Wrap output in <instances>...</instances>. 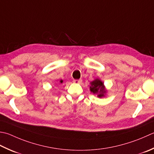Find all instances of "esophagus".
I'll return each instance as SVG.
<instances>
[{
  "mask_svg": "<svg viewBox=\"0 0 154 154\" xmlns=\"http://www.w3.org/2000/svg\"><path fill=\"white\" fill-rule=\"evenodd\" d=\"M81 82H82V80H81V79H76V80L73 81V83H76V84H79Z\"/></svg>",
  "mask_w": 154,
  "mask_h": 154,
  "instance_id": "1",
  "label": "esophagus"
}]
</instances>
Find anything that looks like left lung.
Segmentation results:
<instances>
[{"instance_id": "1", "label": "left lung", "mask_w": 154, "mask_h": 154, "mask_svg": "<svg viewBox=\"0 0 154 154\" xmlns=\"http://www.w3.org/2000/svg\"><path fill=\"white\" fill-rule=\"evenodd\" d=\"M90 91L94 95H97L99 98L103 97L106 95L107 90L105 88L104 83L99 78H96L90 82Z\"/></svg>"}]
</instances>
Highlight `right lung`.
Segmentation results:
<instances>
[{
  "mask_svg": "<svg viewBox=\"0 0 154 154\" xmlns=\"http://www.w3.org/2000/svg\"><path fill=\"white\" fill-rule=\"evenodd\" d=\"M63 80L61 79V80H60V81H59V83H63Z\"/></svg>",
  "mask_w": 154,
  "mask_h": 154,
  "instance_id": "right-lung-1",
  "label": "right lung"
}]
</instances>
